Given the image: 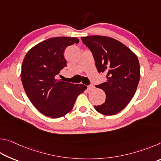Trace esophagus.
Instances as JSON below:
<instances>
[{"mask_svg": "<svg viewBox=\"0 0 161 161\" xmlns=\"http://www.w3.org/2000/svg\"><path fill=\"white\" fill-rule=\"evenodd\" d=\"M94 86L93 85H89V86H88V88H87L88 91H92V90H94Z\"/></svg>", "mask_w": 161, "mask_h": 161, "instance_id": "34e87169", "label": "esophagus"}]
</instances>
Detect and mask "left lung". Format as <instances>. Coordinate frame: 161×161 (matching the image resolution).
Wrapping results in <instances>:
<instances>
[{
    "instance_id": "1",
    "label": "left lung",
    "mask_w": 161,
    "mask_h": 161,
    "mask_svg": "<svg viewBox=\"0 0 161 161\" xmlns=\"http://www.w3.org/2000/svg\"><path fill=\"white\" fill-rule=\"evenodd\" d=\"M81 38L93 54L98 72L107 75V81L96 86L105 92V102L94 108L103 115H114L126 107L136 93L140 80L138 59L114 38L101 35Z\"/></svg>"
}]
</instances>
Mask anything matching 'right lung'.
Segmentation results:
<instances>
[{
  "label": "right lung",
  "instance_id": "1",
  "mask_svg": "<svg viewBox=\"0 0 161 161\" xmlns=\"http://www.w3.org/2000/svg\"><path fill=\"white\" fill-rule=\"evenodd\" d=\"M78 42L77 37L50 38L35 45L24 58L20 73L23 88L32 104L45 116L53 119L65 116L72 109L78 95L87 88L55 77L67 65L64 50Z\"/></svg>",
  "mask_w": 161,
  "mask_h": 161
}]
</instances>
